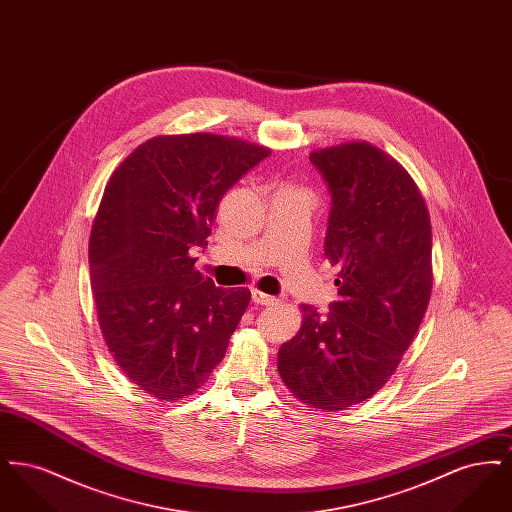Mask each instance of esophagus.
<instances>
[{
    "label": "esophagus",
    "instance_id": "1",
    "mask_svg": "<svg viewBox=\"0 0 512 512\" xmlns=\"http://www.w3.org/2000/svg\"><path fill=\"white\" fill-rule=\"evenodd\" d=\"M251 297H253V303H257V305H265V307L276 305V303L280 301L278 297H274V295H268V293L259 292V290H253Z\"/></svg>",
    "mask_w": 512,
    "mask_h": 512
}]
</instances>
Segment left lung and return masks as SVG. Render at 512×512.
<instances>
[{
  "mask_svg": "<svg viewBox=\"0 0 512 512\" xmlns=\"http://www.w3.org/2000/svg\"><path fill=\"white\" fill-rule=\"evenodd\" d=\"M330 199L324 255L338 265V301L278 351L295 397L343 411L380 390L409 349L432 293V224L413 178L366 142L311 153Z\"/></svg>",
  "mask_w": 512,
  "mask_h": 512,
  "instance_id": "obj_1",
  "label": "left lung"
}]
</instances>
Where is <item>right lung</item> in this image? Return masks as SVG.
I'll use <instances>...</instances> for the list:
<instances>
[{
  "mask_svg": "<svg viewBox=\"0 0 512 512\" xmlns=\"http://www.w3.org/2000/svg\"><path fill=\"white\" fill-rule=\"evenodd\" d=\"M270 149L219 134L157 136L113 172L90 234L103 338L149 395H192L219 365L249 305L195 270L222 195Z\"/></svg>",
  "mask_w": 512,
  "mask_h": 512,
  "instance_id": "1",
  "label": "right lung"
}]
</instances>
